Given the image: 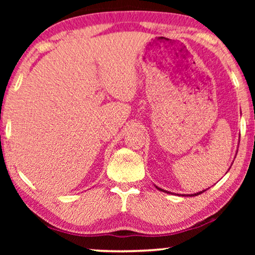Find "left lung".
<instances>
[{
	"label": "left lung",
	"mask_w": 255,
	"mask_h": 255,
	"mask_svg": "<svg viewBox=\"0 0 255 255\" xmlns=\"http://www.w3.org/2000/svg\"><path fill=\"white\" fill-rule=\"evenodd\" d=\"M158 188V187H156ZM159 190H161V191H165V193H168V191H166V190H163V189H160V188H158ZM203 191H205V190H203ZM203 191H200V193H197V194H193V195H189V196H197V195H200V194H202L203 193Z\"/></svg>",
	"instance_id": "obj_1"
}]
</instances>
